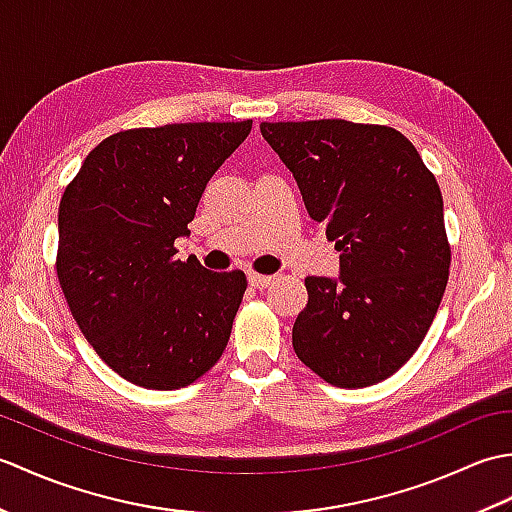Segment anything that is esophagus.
Returning <instances> with one entry per match:
<instances>
[{
    "label": "esophagus",
    "instance_id": "34e87169",
    "mask_svg": "<svg viewBox=\"0 0 512 512\" xmlns=\"http://www.w3.org/2000/svg\"><path fill=\"white\" fill-rule=\"evenodd\" d=\"M275 275H257V273H248V281H250V286L253 288H257V290H264V288H268L270 284H275Z\"/></svg>",
    "mask_w": 512,
    "mask_h": 512
}]
</instances>
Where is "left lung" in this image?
<instances>
[{"mask_svg":"<svg viewBox=\"0 0 512 512\" xmlns=\"http://www.w3.org/2000/svg\"><path fill=\"white\" fill-rule=\"evenodd\" d=\"M259 129L341 253L339 279H306L292 347L330 385L380 383L418 350L449 281L436 176L385 125L323 118Z\"/></svg>","mask_w":512,"mask_h":512,"instance_id":"left-lung-1","label":"left lung"}]
</instances>
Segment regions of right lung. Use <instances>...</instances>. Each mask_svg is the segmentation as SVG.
I'll list each match as a JSON object with an SVG mask.
<instances>
[{
  "mask_svg": "<svg viewBox=\"0 0 512 512\" xmlns=\"http://www.w3.org/2000/svg\"><path fill=\"white\" fill-rule=\"evenodd\" d=\"M253 121L173 123L96 145L59 204L57 277L88 343L118 376L178 389L220 361L246 290L242 270L180 262L173 242Z\"/></svg>",
  "mask_w": 512,
  "mask_h": 512,
  "instance_id": "add662e5",
  "label": "right lung"
}]
</instances>
